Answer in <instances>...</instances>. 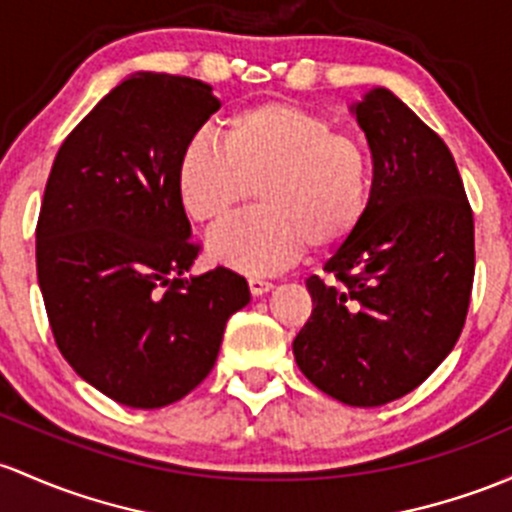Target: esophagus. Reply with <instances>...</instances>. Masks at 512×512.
Masks as SVG:
<instances>
[{"label":"esophagus","instance_id":"1","mask_svg":"<svg viewBox=\"0 0 512 512\" xmlns=\"http://www.w3.org/2000/svg\"><path fill=\"white\" fill-rule=\"evenodd\" d=\"M247 284H250L252 297H262V294H267L274 287L272 282H267V279H262V277H250L247 279Z\"/></svg>","mask_w":512,"mask_h":512}]
</instances>
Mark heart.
<instances>
[{"instance_id": "b5f03b06", "label": "heart", "mask_w": 512, "mask_h": 512, "mask_svg": "<svg viewBox=\"0 0 512 512\" xmlns=\"http://www.w3.org/2000/svg\"><path fill=\"white\" fill-rule=\"evenodd\" d=\"M196 134L176 164V191L193 220L220 223L257 188L260 208L208 238L213 260L247 274L274 272L311 250L346 242L368 211L373 164L358 137L326 117L260 102Z\"/></svg>"}]
</instances>
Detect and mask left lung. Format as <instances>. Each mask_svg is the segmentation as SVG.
<instances>
[{
  "label": "left lung",
  "mask_w": 512,
  "mask_h": 512,
  "mask_svg": "<svg viewBox=\"0 0 512 512\" xmlns=\"http://www.w3.org/2000/svg\"><path fill=\"white\" fill-rule=\"evenodd\" d=\"M351 112L373 154L368 211L324 270L294 338L301 373L351 407L419 387L456 346L469 311L473 213L456 161L397 95L373 88Z\"/></svg>",
  "instance_id": "left-lung-1"
}]
</instances>
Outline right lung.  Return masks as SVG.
Wrapping results in <instances>:
<instances>
[{
	"label": "right lung",
	"mask_w": 512,
	"mask_h": 512,
	"mask_svg": "<svg viewBox=\"0 0 512 512\" xmlns=\"http://www.w3.org/2000/svg\"><path fill=\"white\" fill-rule=\"evenodd\" d=\"M218 107L201 80L134 73L68 134L48 174L36 225L48 324L75 373L120 405L186 397L250 301L233 270L186 277L201 247L176 164Z\"/></svg>",
	"instance_id": "1"
}]
</instances>
